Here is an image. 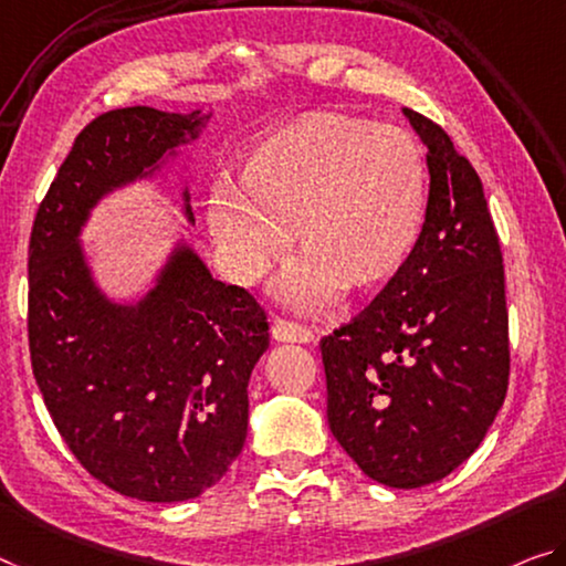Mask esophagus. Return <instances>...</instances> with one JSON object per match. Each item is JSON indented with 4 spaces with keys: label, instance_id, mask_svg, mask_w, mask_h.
<instances>
[{
    "label": "esophagus",
    "instance_id": "esophagus-1",
    "mask_svg": "<svg viewBox=\"0 0 566 566\" xmlns=\"http://www.w3.org/2000/svg\"><path fill=\"white\" fill-rule=\"evenodd\" d=\"M273 338L275 342H289V344H308L316 338L308 326L293 324L289 318H275L273 321Z\"/></svg>",
    "mask_w": 566,
    "mask_h": 566
}]
</instances>
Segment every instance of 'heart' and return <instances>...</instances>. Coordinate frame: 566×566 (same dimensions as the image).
Masks as SVG:
<instances>
[{
    "label": "heart",
    "instance_id": "heart-1",
    "mask_svg": "<svg viewBox=\"0 0 566 566\" xmlns=\"http://www.w3.org/2000/svg\"><path fill=\"white\" fill-rule=\"evenodd\" d=\"M428 169L420 144L397 126L308 116L268 138L240 187L207 197V228L232 281L253 283L291 242L306 250L277 281L298 308H324L346 285L374 289L407 263L420 238Z\"/></svg>",
    "mask_w": 566,
    "mask_h": 566
}]
</instances>
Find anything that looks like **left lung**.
<instances>
[{
    "instance_id": "left-lung-1",
    "label": "left lung",
    "mask_w": 566,
    "mask_h": 566,
    "mask_svg": "<svg viewBox=\"0 0 566 566\" xmlns=\"http://www.w3.org/2000/svg\"><path fill=\"white\" fill-rule=\"evenodd\" d=\"M430 195L407 263L321 338L328 428L371 481L420 489L475 453L509 389L503 255L481 177L430 118Z\"/></svg>"
}]
</instances>
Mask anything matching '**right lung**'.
Here are the masks:
<instances>
[{"instance_id": "right-lung-1", "label": "right lung", "mask_w": 566, "mask_h": 566, "mask_svg": "<svg viewBox=\"0 0 566 566\" xmlns=\"http://www.w3.org/2000/svg\"><path fill=\"white\" fill-rule=\"evenodd\" d=\"M207 120L149 106L101 113L77 134L30 234V359L52 422L95 481L151 503L197 499L240 455L268 316L245 289L214 281L187 242L144 298L111 301L77 238L101 197L154 177ZM181 199L195 222L187 189Z\"/></svg>"}]
</instances>
